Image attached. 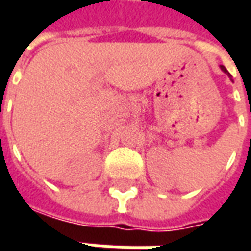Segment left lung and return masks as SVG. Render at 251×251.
<instances>
[{
	"label": "left lung",
	"instance_id": "1",
	"mask_svg": "<svg viewBox=\"0 0 251 251\" xmlns=\"http://www.w3.org/2000/svg\"><path fill=\"white\" fill-rule=\"evenodd\" d=\"M221 68H222V71H223V72H225V74H227V75H228V77H231V75H230V72H228V71H227V70H226V67H225V66H221Z\"/></svg>",
	"mask_w": 251,
	"mask_h": 251
}]
</instances>
